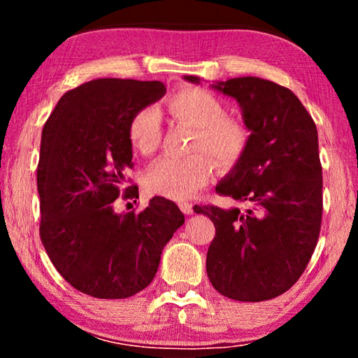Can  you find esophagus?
I'll use <instances>...</instances> for the list:
<instances>
[{"instance_id": "34e87169", "label": "esophagus", "mask_w": 358, "mask_h": 358, "mask_svg": "<svg viewBox=\"0 0 358 358\" xmlns=\"http://www.w3.org/2000/svg\"><path fill=\"white\" fill-rule=\"evenodd\" d=\"M180 210L183 211L185 215H192V203L189 202H180Z\"/></svg>"}]
</instances>
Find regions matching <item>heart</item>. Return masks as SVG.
Here are the masks:
<instances>
[{"label": "heart", "instance_id": "b5f03b06", "mask_svg": "<svg viewBox=\"0 0 358 358\" xmlns=\"http://www.w3.org/2000/svg\"><path fill=\"white\" fill-rule=\"evenodd\" d=\"M171 117L196 129L191 151L203 150L220 166H232L245 155L251 132L241 120L222 117V106L202 88L180 90L167 101ZM129 142L137 153H155L161 141V118L155 107H143L129 121ZM215 162L210 156L196 153L187 157H161L148 167L145 186L151 194L173 201L194 196L213 177Z\"/></svg>", "mask_w": 358, "mask_h": 358}]
</instances>
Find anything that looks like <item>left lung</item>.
Returning <instances> with one entry per match:
<instances>
[{"label": "left lung", "instance_id": "obj_1", "mask_svg": "<svg viewBox=\"0 0 358 358\" xmlns=\"http://www.w3.org/2000/svg\"><path fill=\"white\" fill-rule=\"evenodd\" d=\"M201 83V77L185 76ZM238 102L251 132L245 155L216 192L246 205L199 207L216 235L207 252L210 282L238 301L275 299L299 281L317 245L322 167L317 129L300 99L275 82L237 77L211 85Z\"/></svg>", "mask_w": 358, "mask_h": 358}]
</instances>
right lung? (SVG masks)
Here are the masks:
<instances>
[{
  "label": "right lung",
  "mask_w": 358,
  "mask_h": 358,
  "mask_svg": "<svg viewBox=\"0 0 358 358\" xmlns=\"http://www.w3.org/2000/svg\"><path fill=\"white\" fill-rule=\"evenodd\" d=\"M164 94L157 80L98 78L63 94L42 129V245L59 275L94 299H128L147 287L185 222L164 197L137 215L113 207L134 167L129 121ZM136 194L137 186L126 187L124 199Z\"/></svg>",
  "instance_id": "right-lung-1"
}]
</instances>
